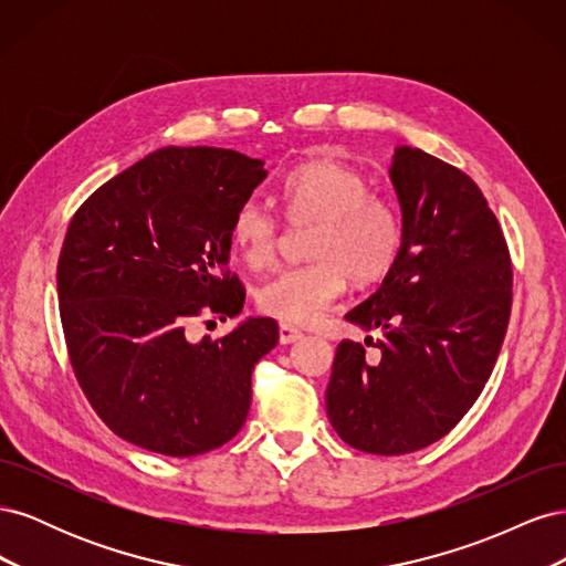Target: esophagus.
<instances>
[{"label": "esophagus", "mask_w": 566, "mask_h": 566, "mask_svg": "<svg viewBox=\"0 0 566 566\" xmlns=\"http://www.w3.org/2000/svg\"><path fill=\"white\" fill-rule=\"evenodd\" d=\"M302 337H304V333H302L300 328H295V325L281 323V328H279L281 345H293V342H297V339H302Z\"/></svg>", "instance_id": "1"}]
</instances>
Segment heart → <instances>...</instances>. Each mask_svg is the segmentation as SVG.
<instances>
[{"instance_id":"heart-1","label":"heart","mask_w":566,"mask_h":566,"mask_svg":"<svg viewBox=\"0 0 566 566\" xmlns=\"http://www.w3.org/2000/svg\"><path fill=\"white\" fill-rule=\"evenodd\" d=\"M368 188L364 172L335 158L304 163L283 179L290 224L314 227L306 241L312 262L256 285V310L285 325H310L342 297L347 279L370 283L382 276L401 248V219L385 196ZM231 243L250 269L276 260L283 227L262 198L238 205Z\"/></svg>"}]
</instances>
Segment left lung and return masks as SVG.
<instances>
[{
	"mask_svg": "<svg viewBox=\"0 0 566 566\" xmlns=\"http://www.w3.org/2000/svg\"><path fill=\"white\" fill-rule=\"evenodd\" d=\"M389 175L401 248L382 285L345 316L385 335L342 339L325 389L333 430L375 455L413 453L453 430L489 380L512 310L510 250L479 186L408 146Z\"/></svg>",
	"mask_w": 566,
	"mask_h": 566,
	"instance_id": "1",
	"label": "left lung"
}]
</instances>
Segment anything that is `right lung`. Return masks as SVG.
<instances>
[{
	"mask_svg": "<svg viewBox=\"0 0 566 566\" xmlns=\"http://www.w3.org/2000/svg\"><path fill=\"white\" fill-rule=\"evenodd\" d=\"M266 179L227 148L167 146L80 205L59 256V312L75 378L134 447L188 458L224 447L252 401V370L279 342L273 318L186 337L200 316L241 314L229 271L238 205Z\"/></svg>",
	"mask_w": 566,
	"mask_h": 566,
	"instance_id": "obj_1",
	"label": "right lung"
}]
</instances>
